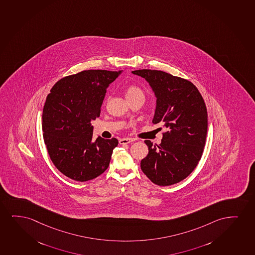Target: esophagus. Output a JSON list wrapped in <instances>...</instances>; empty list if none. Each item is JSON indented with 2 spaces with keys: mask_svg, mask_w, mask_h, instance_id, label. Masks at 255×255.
Masks as SVG:
<instances>
[{
  "mask_svg": "<svg viewBox=\"0 0 255 255\" xmlns=\"http://www.w3.org/2000/svg\"><path fill=\"white\" fill-rule=\"evenodd\" d=\"M134 140L131 138H121L119 139V143L120 144H127L129 142H132Z\"/></svg>",
  "mask_w": 255,
  "mask_h": 255,
  "instance_id": "34e87169",
  "label": "esophagus"
}]
</instances>
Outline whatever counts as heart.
Segmentation results:
<instances>
[{
    "instance_id": "obj_1",
    "label": "heart",
    "mask_w": 255,
    "mask_h": 255,
    "mask_svg": "<svg viewBox=\"0 0 255 255\" xmlns=\"http://www.w3.org/2000/svg\"><path fill=\"white\" fill-rule=\"evenodd\" d=\"M126 97L128 100H132V99L138 98V97L144 98V93L141 88H139L138 86H129L126 88Z\"/></svg>"
}]
</instances>
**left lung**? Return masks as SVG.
Wrapping results in <instances>:
<instances>
[{
  "label": "left lung",
  "instance_id": "1",
  "mask_svg": "<svg viewBox=\"0 0 255 255\" xmlns=\"http://www.w3.org/2000/svg\"><path fill=\"white\" fill-rule=\"evenodd\" d=\"M131 73L149 83L156 98L152 123L167 130L159 145L145 140L149 153L141 169L156 185L181 182L202 157L208 131V113L201 93L189 80L156 70Z\"/></svg>",
  "mask_w": 255,
  "mask_h": 255
}]
</instances>
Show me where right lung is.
Masks as SVG:
<instances>
[{
    "instance_id": "1",
    "label": "right lung",
    "mask_w": 255,
    "mask_h": 255,
    "mask_svg": "<svg viewBox=\"0 0 255 255\" xmlns=\"http://www.w3.org/2000/svg\"><path fill=\"white\" fill-rule=\"evenodd\" d=\"M122 72L83 71L59 80L46 97L44 141L53 164L67 177L86 182L108 168L119 141L101 136L93 141L92 121L100 117L106 90Z\"/></svg>"
}]
</instances>
